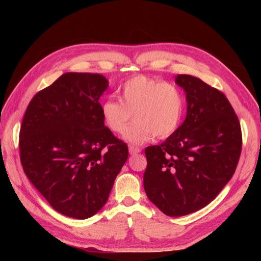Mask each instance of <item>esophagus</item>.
I'll use <instances>...</instances> for the list:
<instances>
[{"label": "esophagus", "mask_w": 261, "mask_h": 261, "mask_svg": "<svg viewBox=\"0 0 261 261\" xmlns=\"http://www.w3.org/2000/svg\"><path fill=\"white\" fill-rule=\"evenodd\" d=\"M128 149H129V153L130 154H137V153H139L141 151V149L139 147L134 146V145H130Z\"/></svg>", "instance_id": "obj_1"}]
</instances>
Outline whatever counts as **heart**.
Wrapping results in <instances>:
<instances>
[{"label": "heart", "instance_id": "b5f03b06", "mask_svg": "<svg viewBox=\"0 0 261 261\" xmlns=\"http://www.w3.org/2000/svg\"><path fill=\"white\" fill-rule=\"evenodd\" d=\"M120 101L108 99L101 107L105 124L114 133H123L131 113L136 116L124 133V139L143 144L153 135L167 138L174 134L184 112V96L178 87L159 78L134 76L117 89Z\"/></svg>", "mask_w": 261, "mask_h": 261}]
</instances>
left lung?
Wrapping results in <instances>:
<instances>
[{"label":"left lung","instance_id":"obj_1","mask_svg":"<svg viewBox=\"0 0 261 261\" xmlns=\"http://www.w3.org/2000/svg\"><path fill=\"white\" fill-rule=\"evenodd\" d=\"M175 83L186 93V118L164 143L146 148L144 188L164 215L181 217L206 207L232 178L242 130L223 92L191 75Z\"/></svg>","mask_w":261,"mask_h":261}]
</instances>
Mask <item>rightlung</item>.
<instances>
[{
  "label": "right lung",
  "instance_id": "add662e5",
  "mask_svg": "<svg viewBox=\"0 0 261 261\" xmlns=\"http://www.w3.org/2000/svg\"><path fill=\"white\" fill-rule=\"evenodd\" d=\"M105 76L66 73L35 94L23 115V172L51 207L87 219L108 201L128 147L105 126L99 99Z\"/></svg>",
  "mask_w": 261,
  "mask_h": 261
}]
</instances>
